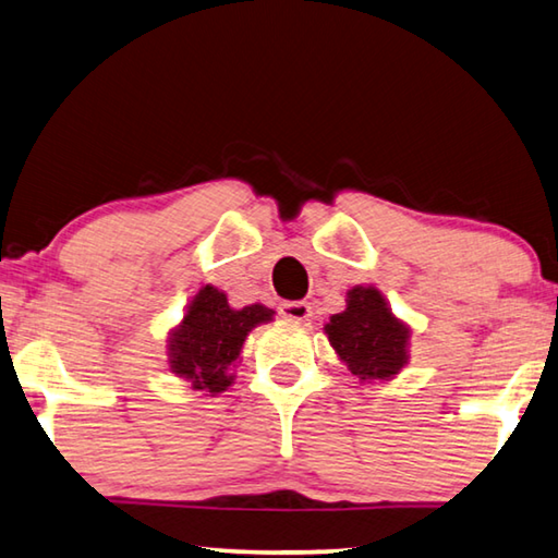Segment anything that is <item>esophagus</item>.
Listing matches in <instances>:
<instances>
[{
	"label": "esophagus",
	"mask_w": 558,
	"mask_h": 558,
	"mask_svg": "<svg viewBox=\"0 0 558 558\" xmlns=\"http://www.w3.org/2000/svg\"><path fill=\"white\" fill-rule=\"evenodd\" d=\"M279 314L287 320H291V324H306L314 311H311L306 301H289V304H281Z\"/></svg>",
	"instance_id": "obj_1"
}]
</instances>
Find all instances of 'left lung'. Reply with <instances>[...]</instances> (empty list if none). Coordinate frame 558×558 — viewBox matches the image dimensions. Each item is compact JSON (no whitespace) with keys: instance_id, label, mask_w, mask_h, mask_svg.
Here are the masks:
<instances>
[{"instance_id":"1","label":"left lung","mask_w":558,"mask_h":558,"mask_svg":"<svg viewBox=\"0 0 558 558\" xmlns=\"http://www.w3.org/2000/svg\"><path fill=\"white\" fill-rule=\"evenodd\" d=\"M330 348L360 383L395 379L409 365L412 328L392 314V306L377 287H353L345 311L324 326Z\"/></svg>"}]
</instances>
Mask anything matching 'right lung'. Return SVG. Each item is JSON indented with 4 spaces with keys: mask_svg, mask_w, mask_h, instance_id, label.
<instances>
[{
    "mask_svg": "<svg viewBox=\"0 0 558 558\" xmlns=\"http://www.w3.org/2000/svg\"><path fill=\"white\" fill-rule=\"evenodd\" d=\"M269 320H274V311L264 304L232 308L225 291L213 284L201 287L166 340L169 373L205 397L225 392L234 383L232 369L240 363L244 340L252 328Z\"/></svg>",
    "mask_w": 558,
    "mask_h": 558,
    "instance_id": "obj_1",
    "label": "right lung"
}]
</instances>
